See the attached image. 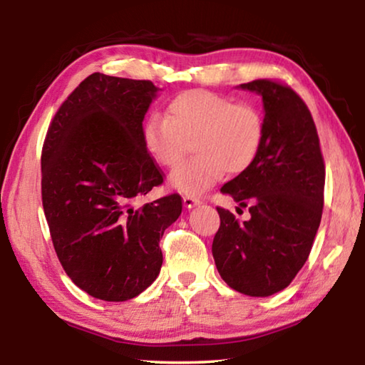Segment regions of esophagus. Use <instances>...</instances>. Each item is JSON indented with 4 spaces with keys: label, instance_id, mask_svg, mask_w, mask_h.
<instances>
[{
    "label": "esophagus",
    "instance_id": "34e87169",
    "mask_svg": "<svg viewBox=\"0 0 365 365\" xmlns=\"http://www.w3.org/2000/svg\"><path fill=\"white\" fill-rule=\"evenodd\" d=\"M200 202H201L200 197H195V196H191V195H185L183 196V206L188 207V209L197 206V205H200Z\"/></svg>",
    "mask_w": 365,
    "mask_h": 365
}]
</instances>
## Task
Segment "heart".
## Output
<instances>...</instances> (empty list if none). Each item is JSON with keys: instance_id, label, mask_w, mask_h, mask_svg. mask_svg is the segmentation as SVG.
<instances>
[{"instance_id": "1", "label": "heart", "mask_w": 365, "mask_h": 365, "mask_svg": "<svg viewBox=\"0 0 365 365\" xmlns=\"http://www.w3.org/2000/svg\"><path fill=\"white\" fill-rule=\"evenodd\" d=\"M265 122L251 103L207 90H187L168 103V115L151 114L141 128L143 146L160 168H174L182 159L185 141L196 154L169 177L172 188L201 195L222 175L248 170L262 150Z\"/></svg>"}]
</instances>
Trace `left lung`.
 I'll list each match as a JSON object with an SVG mask.
<instances>
[{"mask_svg":"<svg viewBox=\"0 0 365 365\" xmlns=\"http://www.w3.org/2000/svg\"><path fill=\"white\" fill-rule=\"evenodd\" d=\"M240 86L262 96L265 137L251 168L220 188L240 207L248 206L251 219L240 222L217 207L212 256L228 287L270 296L293 282L312 250L322 219L325 164L311 110L292 86L270 78Z\"/></svg>","mask_w":365,"mask_h":365,"instance_id":"8db88e82","label":"left lung"}]
</instances>
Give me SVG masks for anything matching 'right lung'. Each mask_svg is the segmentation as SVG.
<instances>
[{
    "label": "right lung",
    "mask_w": 365,
    "mask_h": 365,
    "mask_svg": "<svg viewBox=\"0 0 365 365\" xmlns=\"http://www.w3.org/2000/svg\"><path fill=\"white\" fill-rule=\"evenodd\" d=\"M150 80L86 77L49 123L41 150V201L53 246L78 288L127 301L163 265L159 242L182 214L180 195L133 202L164 182L141 140L158 93Z\"/></svg>",
    "instance_id": "right-lung-1"
}]
</instances>
